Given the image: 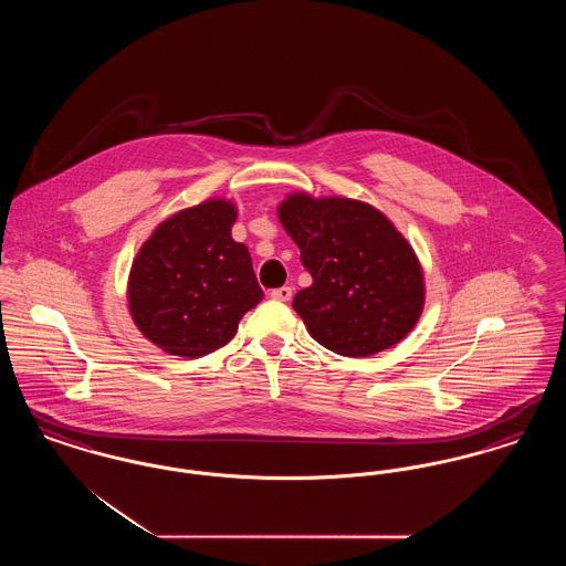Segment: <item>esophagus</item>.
I'll list each match as a JSON object with an SVG mask.
<instances>
[{"label": "esophagus", "mask_w": 566, "mask_h": 566, "mask_svg": "<svg viewBox=\"0 0 566 566\" xmlns=\"http://www.w3.org/2000/svg\"><path fill=\"white\" fill-rule=\"evenodd\" d=\"M291 296H293L291 286H282V289L271 291V298H275V301H291Z\"/></svg>", "instance_id": "1"}]
</instances>
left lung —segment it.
<instances>
[{
    "instance_id": "1",
    "label": "left lung",
    "mask_w": 566,
    "mask_h": 566,
    "mask_svg": "<svg viewBox=\"0 0 566 566\" xmlns=\"http://www.w3.org/2000/svg\"><path fill=\"white\" fill-rule=\"evenodd\" d=\"M277 216L314 280L293 298L310 335L342 356L399 344L422 314L424 277L392 222L363 201L303 192Z\"/></svg>"
}]
</instances>
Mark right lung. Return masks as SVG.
Returning a JSON list of instances; mask_svg holds the SVG:
<instances>
[{
	"label": "right lung",
	"instance_id": "1",
	"mask_svg": "<svg viewBox=\"0 0 566 566\" xmlns=\"http://www.w3.org/2000/svg\"><path fill=\"white\" fill-rule=\"evenodd\" d=\"M235 206L208 199L161 222L135 256L129 312L155 346L199 358L227 346L263 291L250 252L231 238Z\"/></svg>",
	"mask_w": 566,
	"mask_h": 566
}]
</instances>
